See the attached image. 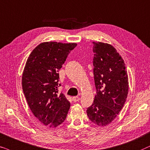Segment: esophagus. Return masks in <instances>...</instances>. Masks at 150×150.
<instances>
[{"mask_svg":"<svg viewBox=\"0 0 150 150\" xmlns=\"http://www.w3.org/2000/svg\"><path fill=\"white\" fill-rule=\"evenodd\" d=\"M80 98H79V97H77V96H75V97H73V101L74 102H77V101H78Z\"/></svg>","mask_w":150,"mask_h":150,"instance_id":"obj_1","label":"esophagus"}]
</instances>
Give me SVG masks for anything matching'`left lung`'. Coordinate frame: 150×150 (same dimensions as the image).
I'll return each instance as SVG.
<instances>
[{"label": "left lung", "instance_id": "8db88e82", "mask_svg": "<svg viewBox=\"0 0 150 150\" xmlns=\"http://www.w3.org/2000/svg\"><path fill=\"white\" fill-rule=\"evenodd\" d=\"M93 43L97 94L86 112L93 123L105 126L116 118L125 104L128 93V78L124 61L115 48L100 42Z\"/></svg>", "mask_w": 150, "mask_h": 150}]
</instances>
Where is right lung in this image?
Segmentation results:
<instances>
[{
    "instance_id": "obj_1",
    "label": "right lung",
    "mask_w": 150,
    "mask_h": 150,
    "mask_svg": "<svg viewBox=\"0 0 150 150\" xmlns=\"http://www.w3.org/2000/svg\"><path fill=\"white\" fill-rule=\"evenodd\" d=\"M76 43L47 42L38 45L28 57L22 86L33 115L42 123L55 127L67 118L71 103L58 93L59 71Z\"/></svg>"
}]
</instances>
